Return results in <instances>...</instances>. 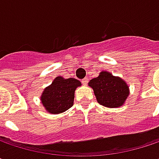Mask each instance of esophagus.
<instances>
[{"instance_id":"esophagus-1","label":"esophagus","mask_w":159,"mask_h":159,"mask_svg":"<svg viewBox=\"0 0 159 159\" xmlns=\"http://www.w3.org/2000/svg\"><path fill=\"white\" fill-rule=\"evenodd\" d=\"M82 83H83V84L86 85L87 83H88V78H84V79L82 80Z\"/></svg>"}]
</instances>
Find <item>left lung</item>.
Returning <instances> with one entry per match:
<instances>
[{
  "mask_svg": "<svg viewBox=\"0 0 159 159\" xmlns=\"http://www.w3.org/2000/svg\"><path fill=\"white\" fill-rule=\"evenodd\" d=\"M88 85L93 89L97 101L110 109L123 106L130 95L126 81L107 71L100 72L98 77L89 81Z\"/></svg>",
  "mask_w": 159,
  "mask_h": 159,
  "instance_id": "left-lung-1",
  "label": "left lung"
}]
</instances>
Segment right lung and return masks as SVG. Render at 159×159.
Wrapping results in <instances>:
<instances>
[{"label": "right lung", "instance_id": "add662e5", "mask_svg": "<svg viewBox=\"0 0 159 159\" xmlns=\"http://www.w3.org/2000/svg\"><path fill=\"white\" fill-rule=\"evenodd\" d=\"M81 85L77 79L57 76L40 96L45 111L50 114H60L69 110L74 105L75 89Z\"/></svg>", "mask_w": 159, "mask_h": 159}]
</instances>
